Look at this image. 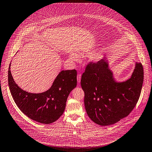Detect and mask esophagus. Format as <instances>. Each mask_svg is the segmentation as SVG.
<instances>
[{
	"label": "esophagus",
	"instance_id": "1",
	"mask_svg": "<svg viewBox=\"0 0 152 152\" xmlns=\"http://www.w3.org/2000/svg\"><path fill=\"white\" fill-rule=\"evenodd\" d=\"M80 80H81V74H78L77 75V82H78V83H79L80 82Z\"/></svg>",
	"mask_w": 152,
	"mask_h": 152
}]
</instances>
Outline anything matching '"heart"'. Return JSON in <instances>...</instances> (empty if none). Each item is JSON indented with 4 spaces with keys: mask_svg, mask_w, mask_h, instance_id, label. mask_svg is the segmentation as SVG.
Returning a JSON list of instances; mask_svg holds the SVG:
<instances>
[{
    "mask_svg": "<svg viewBox=\"0 0 152 152\" xmlns=\"http://www.w3.org/2000/svg\"><path fill=\"white\" fill-rule=\"evenodd\" d=\"M69 57L71 60H74V61H77V60H78V56L77 55V54L74 52H72L70 53V56H69ZM100 58V57L99 55H95L94 57V60H95V61H98V60H99V59Z\"/></svg>",
    "mask_w": 152,
    "mask_h": 152,
    "instance_id": "obj_1",
    "label": "heart"
}]
</instances>
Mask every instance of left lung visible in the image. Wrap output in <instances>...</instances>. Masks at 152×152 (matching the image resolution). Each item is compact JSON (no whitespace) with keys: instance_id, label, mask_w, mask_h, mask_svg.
Here are the masks:
<instances>
[{"instance_id":"8db88e82","label":"left lung","mask_w":152,"mask_h":152,"mask_svg":"<svg viewBox=\"0 0 152 152\" xmlns=\"http://www.w3.org/2000/svg\"><path fill=\"white\" fill-rule=\"evenodd\" d=\"M143 82L141 63H136L132 77L115 82L107 60L90 62L81 78L84 104L88 116L102 126L117 123L130 114L137 105Z\"/></svg>"}]
</instances>
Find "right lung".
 Here are the masks:
<instances>
[{"mask_svg": "<svg viewBox=\"0 0 152 152\" xmlns=\"http://www.w3.org/2000/svg\"><path fill=\"white\" fill-rule=\"evenodd\" d=\"M76 70H62L51 87L40 94H32L21 89L8 71V82L12 96L17 106L26 115L36 122L50 124L63 114L71 91L77 86Z\"/></svg>", "mask_w": 152, "mask_h": 152, "instance_id": "1", "label": "right lung"}]
</instances>
